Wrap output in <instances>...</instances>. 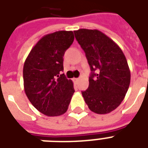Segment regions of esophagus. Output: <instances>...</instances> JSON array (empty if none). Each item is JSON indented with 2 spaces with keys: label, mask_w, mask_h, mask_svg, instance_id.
<instances>
[{
  "label": "esophagus",
  "mask_w": 148,
  "mask_h": 148,
  "mask_svg": "<svg viewBox=\"0 0 148 148\" xmlns=\"http://www.w3.org/2000/svg\"><path fill=\"white\" fill-rule=\"evenodd\" d=\"M73 80H74V81H75V82H77V81H80V78H74Z\"/></svg>",
  "instance_id": "1"
}]
</instances>
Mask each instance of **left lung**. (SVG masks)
Returning a JSON list of instances; mask_svg holds the SVG:
<instances>
[{
	"label": "left lung",
	"mask_w": 148,
	"mask_h": 148,
	"mask_svg": "<svg viewBox=\"0 0 148 148\" xmlns=\"http://www.w3.org/2000/svg\"><path fill=\"white\" fill-rule=\"evenodd\" d=\"M74 32L91 71L89 87L82 91L84 99L91 111L108 114L121 104L128 90L131 71L126 58L119 46L98 30Z\"/></svg>",
	"instance_id": "1"
}]
</instances>
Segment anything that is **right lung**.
<instances>
[{
  "label": "right lung",
  "mask_w": 148,
  "mask_h": 148,
  "mask_svg": "<svg viewBox=\"0 0 148 148\" xmlns=\"http://www.w3.org/2000/svg\"><path fill=\"white\" fill-rule=\"evenodd\" d=\"M74 39L71 31L46 34L34 46L24 62L25 94L32 105L48 117L64 114L74 93L71 80L61 74L63 57Z\"/></svg>",
  "instance_id": "1"
}]
</instances>
